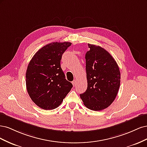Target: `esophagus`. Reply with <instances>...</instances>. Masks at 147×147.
<instances>
[{
  "mask_svg": "<svg viewBox=\"0 0 147 147\" xmlns=\"http://www.w3.org/2000/svg\"><path fill=\"white\" fill-rule=\"evenodd\" d=\"M72 84H73V86H76V84H77V80H74L72 82Z\"/></svg>",
  "mask_w": 147,
  "mask_h": 147,
  "instance_id": "obj_1",
  "label": "esophagus"
}]
</instances>
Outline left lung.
<instances>
[{
    "label": "left lung",
    "mask_w": 147,
    "mask_h": 147,
    "mask_svg": "<svg viewBox=\"0 0 147 147\" xmlns=\"http://www.w3.org/2000/svg\"><path fill=\"white\" fill-rule=\"evenodd\" d=\"M86 71L88 87L80 94L84 105L89 109L100 111L107 108L116 97L120 85L118 65L104 48L88 44Z\"/></svg>",
    "instance_id": "8db88e82"
}]
</instances>
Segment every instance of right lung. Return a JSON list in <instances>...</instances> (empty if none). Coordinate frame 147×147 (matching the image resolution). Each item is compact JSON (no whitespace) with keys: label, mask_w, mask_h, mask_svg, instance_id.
Returning <instances> with one entry per match:
<instances>
[{"label":"right lung","mask_w":147,"mask_h":147,"mask_svg":"<svg viewBox=\"0 0 147 147\" xmlns=\"http://www.w3.org/2000/svg\"><path fill=\"white\" fill-rule=\"evenodd\" d=\"M70 42H53L35 53L26 74L27 91L32 100L44 110L61 105L73 85L65 78L61 60Z\"/></svg>","instance_id":"1"}]
</instances>
